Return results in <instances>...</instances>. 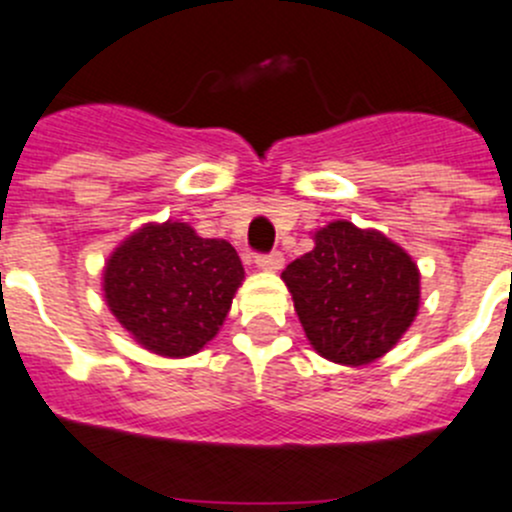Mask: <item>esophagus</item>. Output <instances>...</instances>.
Instances as JSON below:
<instances>
[{
    "mask_svg": "<svg viewBox=\"0 0 512 512\" xmlns=\"http://www.w3.org/2000/svg\"><path fill=\"white\" fill-rule=\"evenodd\" d=\"M255 265L260 267V270L277 272L282 265H285V257H282V252H267V255H257L255 257Z\"/></svg>",
    "mask_w": 512,
    "mask_h": 512,
    "instance_id": "esophagus-1",
    "label": "esophagus"
}]
</instances>
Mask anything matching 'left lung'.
<instances>
[{
    "mask_svg": "<svg viewBox=\"0 0 512 512\" xmlns=\"http://www.w3.org/2000/svg\"><path fill=\"white\" fill-rule=\"evenodd\" d=\"M310 345L340 365H367L403 337L420 305L413 257L375 230L337 220L282 272Z\"/></svg>",
    "mask_w": 512,
    "mask_h": 512,
    "instance_id": "left-lung-1",
    "label": "left lung"
}]
</instances>
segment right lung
<instances>
[{
  "label": "right lung",
  "mask_w": 512,
  "mask_h": 512,
  "mask_svg": "<svg viewBox=\"0 0 512 512\" xmlns=\"http://www.w3.org/2000/svg\"><path fill=\"white\" fill-rule=\"evenodd\" d=\"M245 280L235 247L205 240L185 222L145 225L104 267V297L119 325L165 357L200 352Z\"/></svg>",
  "instance_id": "obj_1"
}]
</instances>
